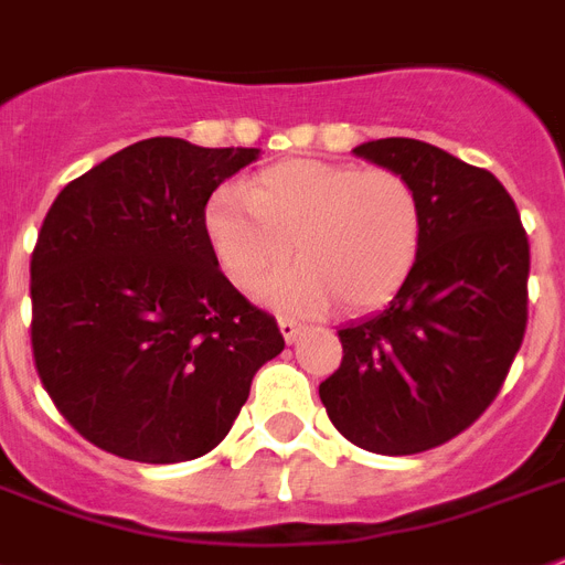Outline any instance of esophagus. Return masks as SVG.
<instances>
[{"label": "esophagus", "instance_id": "obj_1", "mask_svg": "<svg viewBox=\"0 0 565 565\" xmlns=\"http://www.w3.org/2000/svg\"><path fill=\"white\" fill-rule=\"evenodd\" d=\"M279 332H282L286 343H294V340L302 334V326L294 323V320H288V317H279Z\"/></svg>", "mask_w": 565, "mask_h": 565}]
</instances>
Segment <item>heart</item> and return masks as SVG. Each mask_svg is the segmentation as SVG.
Returning a JSON list of instances; mask_svg holds the SVG:
<instances>
[{"mask_svg":"<svg viewBox=\"0 0 565 565\" xmlns=\"http://www.w3.org/2000/svg\"><path fill=\"white\" fill-rule=\"evenodd\" d=\"M204 225L227 279L245 294L263 286L294 245L300 265L274 277L265 300L286 315H315L334 300L343 311H366L395 297L416 268L424 213L398 172L291 158L248 188L218 190Z\"/></svg>","mask_w":565,"mask_h":565,"instance_id":"1","label":"heart"}]
</instances>
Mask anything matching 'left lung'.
I'll return each mask as SVG.
<instances>
[{
	"label": "left lung",
	"instance_id": "8db88e82",
	"mask_svg": "<svg viewBox=\"0 0 565 565\" xmlns=\"http://www.w3.org/2000/svg\"><path fill=\"white\" fill-rule=\"evenodd\" d=\"M352 152L416 188L422 250L386 309L340 329L343 361L320 401L352 445L422 454L500 393L529 320V236L497 175L445 149L381 138Z\"/></svg>",
	"mask_w": 565,
	"mask_h": 565
}]
</instances>
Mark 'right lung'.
I'll return each instance as SVG.
<instances>
[{"instance_id": "right-lung-1", "label": "right lung", "mask_w": 565, "mask_h": 565, "mask_svg": "<svg viewBox=\"0 0 565 565\" xmlns=\"http://www.w3.org/2000/svg\"><path fill=\"white\" fill-rule=\"evenodd\" d=\"M259 149L147 138L65 184L31 254L42 386L120 459L210 454L282 352L277 320L218 271L204 207Z\"/></svg>"}]
</instances>
